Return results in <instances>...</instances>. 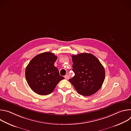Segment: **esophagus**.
Here are the masks:
<instances>
[{
	"mask_svg": "<svg viewBox=\"0 0 131 131\" xmlns=\"http://www.w3.org/2000/svg\"><path fill=\"white\" fill-rule=\"evenodd\" d=\"M65 78L66 79V80H68L69 79V76L68 74H66V75L65 76Z\"/></svg>",
	"mask_w": 131,
	"mask_h": 131,
	"instance_id": "34e87169",
	"label": "esophagus"
}]
</instances>
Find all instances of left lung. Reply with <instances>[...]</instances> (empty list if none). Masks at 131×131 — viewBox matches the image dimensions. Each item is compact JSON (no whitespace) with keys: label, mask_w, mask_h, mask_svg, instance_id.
<instances>
[{"label":"left lung","mask_w":131,"mask_h":131,"mask_svg":"<svg viewBox=\"0 0 131 131\" xmlns=\"http://www.w3.org/2000/svg\"><path fill=\"white\" fill-rule=\"evenodd\" d=\"M72 70L74 76L69 80L79 94L90 96L101 88L105 71L100 61L90 53L72 55Z\"/></svg>","instance_id":"8db88e82"}]
</instances>
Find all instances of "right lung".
<instances>
[{"instance_id":"right-lung-1","label":"right lung","mask_w":131,"mask_h":131,"mask_svg":"<svg viewBox=\"0 0 131 131\" xmlns=\"http://www.w3.org/2000/svg\"><path fill=\"white\" fill-rule=\"evenodd\" d=\"M58 57L49 52L39 54L29 63L25 69V77L31 90L39 95L50 94L57 84L64 79L54 66Z\"/></svg>"}]
</instances>
